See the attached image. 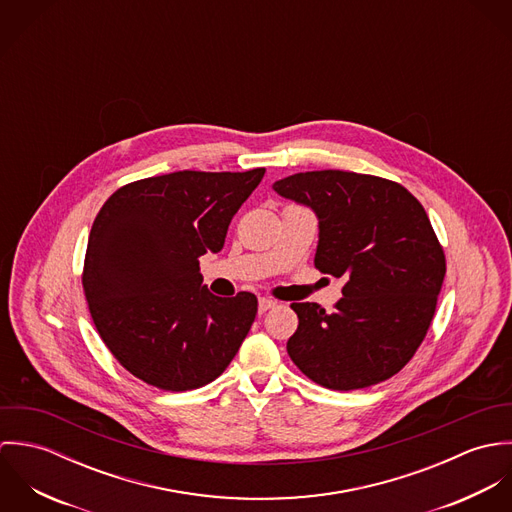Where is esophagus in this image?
I'll return each mask as SVG.
<instances>
[{"instance_id": "1", "label": "esophagus", "mask_w": 512, "mask_h": 512, "mask_svg": "<svg viewBox=\"0 0 512 512\" xmlns=\"http://www.w3.org/2000/svg\"><path fill=\"white\" fill-rule=\"evenodd\" d=\"M276 303H278V301L272 299V297H260V299H258V311H260V313H266L268 309L276 307Z\"/></svg>"}]
</instances>
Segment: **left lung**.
<instances>
[{
	"label": "left lung",
	"instance_id": "8db88e82",
	"mask_svg": "<svg viewBox=\"0 0 512 512\" xmlns=\"http://www.w3.org/2000/svg\"><path fill=\"white\" fill-rule=\"evenodd\" d=\"M272 187L315 213V266L345 282L333 313L292 303L299 317L288 341L293 363L333 390L394 376L424 341L445 276L424 207L394 181L339 169L295 173Z\"/></svg>",
	"mask_w": 512,
	"mask_h": 512
}]
</instances>
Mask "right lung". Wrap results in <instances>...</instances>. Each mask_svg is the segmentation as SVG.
Returning <instances> with one entry per match:
<instances>
[{"label": "right lung", "instance_id": "right-lung-1", "mask_svg": "<svg viewBox=\"0 0 512 512\" xmlns=\"http://www.w3.org/2000/svg\"><path fill=\"white\" fill-rule=\"evenodd\" d=\"M266 169L175 171L118 189L88 236L82 288L118 363L171 392L213 382L246 339L258 299L207 290L199 258L217 254Z\"/></svg>", "mask_w": 512, "mask_h": 512}]
</instances>
